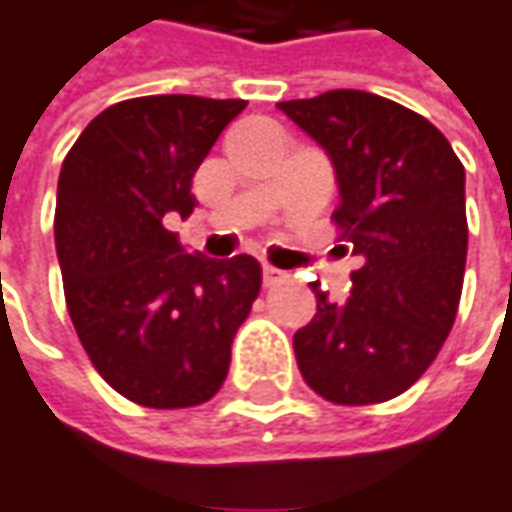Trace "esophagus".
I'll use <instances>...</instances> for the list:
<instances>
[{
	"instance_id": "esophagus-1",
	"label": "esophagus",
	"mask_w": 512,
	"mask_h": 512,
	"mask_svg": "<svg viewBox=\"0 0 512 512\" xmlns=\"http://www.w3.org/2000/svg\"><path fill=\"white\" fill-rule=\"evenodd\" d=\"M262 276H264V287H276V284H281V281H287V273H284V270H278V267H270V264H264Z\"/></svg>"
}]
</instances>
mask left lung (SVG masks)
<instances>
[{"label": "left lung", "instance_id": "left-lung-1", "mask_svg": "<svg viewBox=\"0 0 512 512\" xmlns=\"http://www.w3.org/2000/svg\"><path fill=\"white\" fill-rule=\"evenodd\" d=\"M278 108L329 153L331 220L362 259L345 303L312 284L317 312L292 337L303 382L331 404L390 401L424 376L457 317L465 169L429 119L379 94L337 88Z\"/></svg>", "mask_w": 512, "mask_h": 512}]
</instances>
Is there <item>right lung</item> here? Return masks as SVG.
Masks as SVG:
<instances>
[{
  "mask_svg": "<svg viewBox=\"0 0 512 512\" xmlns=\"http://www.w3.org/2000/svg\"><path fill=\"white\" fill-rule=\"evenodd\" d=\"M245 105L192 94L116 102L63 158L55 248L66 309L91 365L142 407L209 401L262 290L253 256L214 262L164 228L169 211L192 214L197 167Z\"/></svg>",
  "mask_w": 512,
  "mask_h": 512,
  "instance_id": "obj_1",
  "label": "right lung"
}]
</instances>
